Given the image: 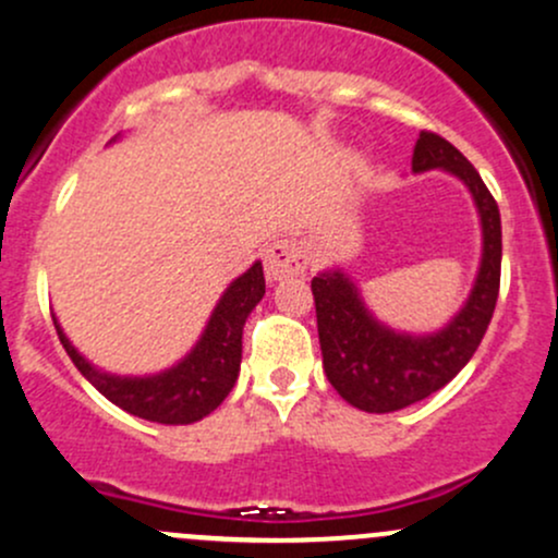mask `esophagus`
<instances>
[{"label": "esophagus", "mask_w": 558, "mask_h": 558, "mask_svg": "<svg viewBox=\"0 0 558 558\" xmlns=\"http://www.w3.org/2000/svg\"><path fill=\"white\" fill-rule=\"evenodd\" d=\"M307 264V251H304V245L294 238L275 240V243H269L267 251H264V275H267L269 283L304 275Z\"/></svg>", "instance_id": "34e87169"}]
</instances>
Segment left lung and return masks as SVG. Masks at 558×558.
<instances>
[{"label":"left lung","instance_id":"left-lung-1","mask_svg":"<svg viewBox=\"0 0 558 558\" xmlns=\"http://www.w3.org/2000/svg\"><path fill=\"white\" fill-rule=\"evenodd\" d=\"M430 168H444L465 181L478 205L484 230V256L476 286L465 307L444 331L430 337L390 331L368 315L355 286L342 272L313 278L328 383L350 407L368 414L398 412L451 383L476 353L500 294L502 230L495 197L457 146L438 133L422 131L414 146L412 171L422 173Z\"/></svg>","mask_w":558,"mask_h":558}]
</instances>
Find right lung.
Segmentation results:
<instances>
[{
    "instance_id": "add662e5",
    "label": "right lung",
    "mask_w": 558,
    "mask_h": 558,
    "mask_svg": "<svg viewBox=\"0 0 558 558\" xmlns=\"http://www.w3.org/2000/svg\"><path fill=\"white\" fill-rule=\"evenodd\" d=\"M264 296V269L256 262L248 272L225 291L216 304L201 342L179 366L155 377H111L93 368L82 357L66 333L56 324L63 350L80 368L82 377L96 387L111 403L136 414L141 420L160 422V425H190L214 412L238 383L240 353H243V326L251 310Z\"/></svg>"
}]
</instances>
